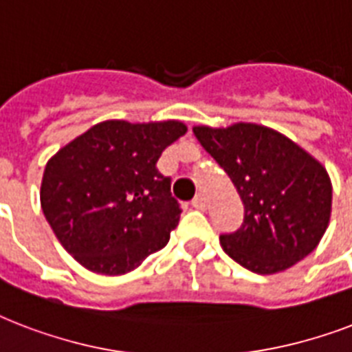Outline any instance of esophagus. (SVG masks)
<instances>
[{
  "label": "esophagus",
  "mask_w": 352,
  "mask_h": 352,
  "mask_svg": "<svg viewBox=\"0 0 352 352\" xmlns=\"http://www.w3.org/2000/svg\"><path fill=\"white\" fill-rule=\"evenodd\" d=\"M192 206H193V208H197V210H204V208H206V199H204L203 193H199L197 197L193 199Z\"/></svg>",
  "instance_id": "34e87169"
}]
</instances>
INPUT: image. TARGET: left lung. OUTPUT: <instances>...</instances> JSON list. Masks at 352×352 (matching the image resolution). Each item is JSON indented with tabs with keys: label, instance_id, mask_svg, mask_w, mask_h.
Listing matches in <instances>:
<instances>
[{
	"label": "left lung",
	"instance_id": "8db88e82",
	"mask_svg": "<svg viewBox=\"0 0 352 352\" xmlns=\"http://www.w3.org/2000/svg\"><path fill=\"white\" fill-rule=\"evenodd\" d=\"M193 133L245 204L239 230L219 237L223 250L256 274L283 272L309 256L327 230L333 206L322 162L276 129L250 122L195 126Z\"/></svg>",
	"mask_w": 352,
	"mask_h": 352
}]
</instances>
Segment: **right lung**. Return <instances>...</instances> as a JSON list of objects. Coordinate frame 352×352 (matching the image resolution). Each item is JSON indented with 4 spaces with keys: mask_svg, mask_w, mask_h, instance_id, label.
Returning a JSON list of instances; mask_svg holds the SVG:
<instances>
[{
    "mask_svg": "<svg viewBox=\"0 0 352 352\" xmlns=\"http://www.w3.org/2000/svg\"><path fill=\"white\" fill-rule=\"evenodd\" d=\"M186 131L179 120H106L49 159L41 210L82 267L122 276L168 245L181 208L157 160Z\"/></svg>",
    "mask_w": 352,
    "mask_h": 352,
    "instance_id": "1",
    "label": "right lung"
}]
</instances>
